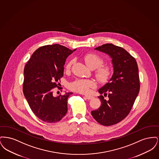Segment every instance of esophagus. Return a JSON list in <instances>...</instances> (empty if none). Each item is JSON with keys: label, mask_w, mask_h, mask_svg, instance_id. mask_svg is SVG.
Segmentation results:
<instances>
[{"label": "esophagus", "mask_w": 159, "mask_h": 159, "mask_svg": "<svg viewBox=\"0 0 159 159\" xmlns=\"http://www.w3.org/2000/svg\"><path fill=\"white\" fill-rule=\"evenodd\" d=\"M84 97H85V98H86L87 99H88V100L92 99H93V98L92 96H91V95H85Z\"/></svg>", "instance_id": "1"}]
</instances>
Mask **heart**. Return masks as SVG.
I'll return each mask as SVG.
<instances>
[{"label": "heart", "mask_w": 159, "mask_h": 159, "mask_svg": "<svg viewBox=\"0 0 159 159\" xmlns=\"http://www.w3.org/2000/svg\"><path fill=\"white\" fill-rule=\"evenodd\" d=\"M84 60L87 66L92 70L97 69L95 77L99 82L102 84L107 83L113 75V68L110 65H102L104 60L98 55L95 53H88L84 55ZM74 61H68L66 66V70L69 71L72 66ZM95 86V83L91 80L78 79L71 82L69 88L72 91L80 93H86L89 92L91 88Z\"/></svg>", "instance_id": "1"}]
</instances>
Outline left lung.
<instances>
[{
	"instance_id": "8db88e82",
	"label": "left lung",
	"mask_w": 159,
	"mask_h": 159,
	"mask_svg": "<svg viewBox=\"0 0 159 159\" xmlns=\"http://www.w3.org/2000/svg\"><path fill=\"white\" fill-rule=\"evenodd\" d=\"M112 58L114 73L109 82L98 90L101 106L92 111L93 117L99 124L111 126L123 120L130 113L140 88L138 67L135 59L125 49L111 43L95 48Z\"/></svg>"
}]
</instances>
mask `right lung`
<instances>
[{
    "instance_id": "1",
    "label": "right lung",
    "mask_w": 159,
    "mask_h": 159,
    "mask_svg": "<svg viewBox=\"0 0 159 159\" xmlns=\"http://www.w3.org/2000/svg\"><path fill=\"white\" fill-rule=\"evenodd\" d=\"M76 50L58 44L43 46L25 66L23 93L32 111L42 121H59L67 112V99L73 93L56 97L53 90L63 76L67 58Z\"/></svg>"
}]
</instances>
